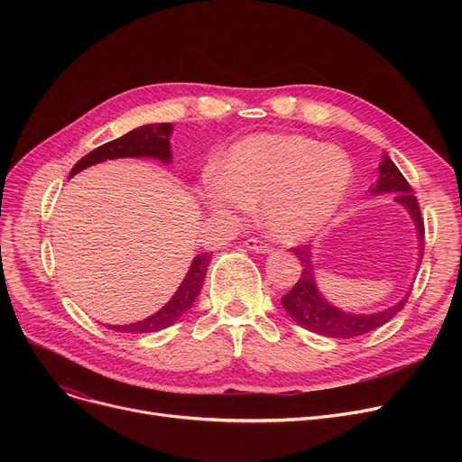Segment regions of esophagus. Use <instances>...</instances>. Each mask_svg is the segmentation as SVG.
Segmentation results:
<instances>
[{"instance_id": "obj_1", "label": "esophagus", "mask_w": 462, "mask_h": 462, "mask_svg": "<svg viewBox=\"0 0 462 462\" xmlns=\"http://www.w3.org/2000/svg\"><path fill=\"white\" fill-rule=\"evenodd\" d=\"M245 247L258 253V254H265V253H272V245L265 244V241L258 239V237H251L245 241Z\"/></svg>"}]
</instances>
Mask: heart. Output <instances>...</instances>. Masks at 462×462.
<instances>
[{
    "instance_id": "1",
    "label": "heart",
    "mask_w": 462,
    "mask_h": 462,
    "mask_svg": "<svg viewBox=\"0 0 462 462\" xmlns=\"http://www.w3.org/2000/svg\"><path fill=\"white\" fill-rule=\"evenodd\" d=\"M352 185V162L337 145L300 134L260 133L236 142L204 189L208 208L225 218L260 204L275 239L301 241L324 230Z\"/></svg>"
}]
</instances>
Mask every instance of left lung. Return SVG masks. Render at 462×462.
I'll return each mask as SVG.
<instances>
[{"label":"left lung","instance_id":"left-lung-1","mask_svg":"<svg viewBox=\"0 0 462 462\" xmlns=\"http://www.w3.org/2000/svg\"><path fill=\"white\" fill-rule=\"evenodd\" d=\"M378 168H380V176L376 185L373 187V194L393 192L395 200L406 208L411 221L416 223L418 239H420V256L423 258L425 226H423L418 199L414 197L410 183L406 181V178L401 174V170L395 166V162L390 157L383 155ZM292 251L301 260L303 270H301L300 281L286 296L281 298V301H282V309L290 314V319H292L298 326L312 333H319L331 338H352L363 333H369L383 326L385 322H390L408 301L410 292H406V296L399 303L392 305L385 310H378L373 314L345 312L338 307L331 305L319 292L317 282H314V265H312L310 249L305 245V247H296Z\"/></svg>","mask_w":462,"mask_h":462}]
</instances>
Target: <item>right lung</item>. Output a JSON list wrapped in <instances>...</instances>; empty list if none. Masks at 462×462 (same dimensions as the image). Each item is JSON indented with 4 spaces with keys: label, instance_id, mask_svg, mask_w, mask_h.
Wrapping results in <instances>:
<instances>
[{
    "label": "right lung",
    "instance_id": "1",
    "mask_svg": "<svg viewBox=\"0 0 462 462\" xmlns=\"http://www.w3.org/2000/svg\"><path fill=\"white\" fill-rule=\"evenodd\" d=\"M172 131H174L172 124L142 125L89 152L86 157H82L75 166H72L69 178L79 174L80 170L91 164L121 159V157H153L168 164L172 161V152H170V134H172ZM209 262H211V253H202L199 256H194L185 279L178 288V292L161 310H157L155 314H152V317L143 319L140 322L127 324V326H110V329L125 331V333H153L178 322L200 294Z\"/></svg>",
    "mask_w": 462,
    "mask_h": 462
}]
</instances>
